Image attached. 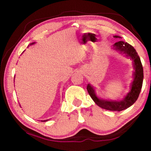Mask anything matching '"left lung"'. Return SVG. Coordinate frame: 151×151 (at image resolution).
I'll use <instances>...</instances> for the list:
<instances>
[{"instance_id": "left-lung-1", "label": "left lung", "mask_w": 151, "mask_h": 151, "mask_svg": "<svg viewBox=\"0 0 151 151\" xmlns=\"http://www.w3.org/2000/svg\"><path fill=\"white\" fill-rule=\"evenodd\" d=\"M115 38H121L119 36H114ZM114 47L117 50L126 53L134 61V66L135 68L134 81L132 83L131 91L127 94L124 100L121 101H109L102 100L95 95L93 88L90 85H87V91L92 99L97 105L102 109L112 111H121L129 108L136 101L141 91L143 81V68L140 57L134 47L124 41H119L114 43Z\"/></svg>"}]
</instances>
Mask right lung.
<instances>
[{
  "label": "right lung",
  "mask_w": 151,
  "mask_h": 151,
  "mask_svg": "<svg viewBox=\"0 0 151 151\" xmlns=\"http://www.w3.org/2000/svg\"><path fill=\"white\" fill-rule=\"evenodd\" d=\"M32 44H33V43H32ZM45 121V122H46V121H47V120H46V121Z\"/></svg>",
  "instance_id": "1"
}]
</instances>
